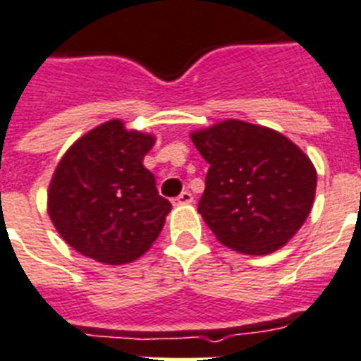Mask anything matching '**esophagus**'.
Here are the masks:
<instances>
[{"mask_svg": "<svg viewBox=\"0 0 361 361\" xmlns=\"http://www.w3.org/2000/svg\"><path fill=\"white\" fill-rule=\"evenodd\" d=\"M172 204H174V206H187V204H192V195H190L189 190H183L180 196L172 198Z\"/></svg>", "mask_w": 361, "mask_h": 361, "instance_id": "1", "label": "esophagus"}]
</instances>
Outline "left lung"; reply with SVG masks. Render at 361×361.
I'll return each mask as SVG.
<instances>
[{
  "label": "left lung",
  "instance_id": "8db88e82",
  "mask_svg": "<svg viewBox=\"0 0 361 361\" xmlns=\"http://www.w3.org/2000/svg\"><path fill=\"white\" fill-rule=\"evenodd\" d=\"M190 139L209 163L198 213L224 247L263 256L300 230L317 172L295 142L243 120H224Z\"/></svg>",
  "mask_w": 361,
  "mask_h": 361
}]
</instances>
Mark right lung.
I'll return each instance as SVG.
<instances>
[{
    "instance_id": "add662e5",
    "label": "right lung",
    "mask_w": 361,
    "mask_h": 361,
    "mask_svg": "<svg viewBox=\"0 0 361 361\" xmlns=\"http://www.w3.org/2000/svg\"><path fill=\"white\" fill-rule=\"evenodd\" d=\"M154 135L109 120L85 133L59 161L48 213L70 247L107 265L140 257L159 237L171 202L142 159Z\"/></svg>"
}]
</instances>
